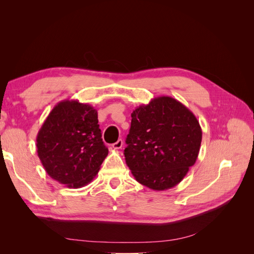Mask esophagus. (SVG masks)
Returning a JSON list of instances; mask_svg holds the SVG:
<instances>
[{
	"mask_svg": "<svg viewBox=\"0 0 254 254\" xmlns=\"http://www.w3.org/2000/svg\"><path fill=\"white\" fill-rule=\"evenodd\" d=\"M112 147H113L114 149H121V148L123 147V141H122L121 139L118 140L117 142L112 144Z\"/></svg>",
	"mask_w": 254,
	"mask_h": 254,
	"instance_id": "34e87169",
	"label": "esophagus"
}]
</instances>
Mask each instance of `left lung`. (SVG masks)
<instances>
[{
  "label": "left lung",
  "mask_w": 254,
  "mask_h": 254,
  "mask_svg": "<svg viewBox=\"0 0 254 254\" xmlns=\"http://www.w3.org/2000/svg\"><path fill=\"white\" fill-rule=\"evenodd\" d=\"M124 150L135 180L155 190L176 187L198 158L202 130L188 107L158 96L136 107Z\"/></svg>",
  "instance_id": "left-lung-1"
}]
</instances>
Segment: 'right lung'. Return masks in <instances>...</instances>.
Returning <instances> with one entry per match:
<instances>
[{"instance_id":"obj_1","label":"right lung","mask_w":254,"mask_h":254,"mask_svg":"<svg viewBox=\"0 0 254 254\" xmlns=\"http://www.w3.org/2000/svg\"><path fill=\"white\" fill-rule=\"evenodd\" d=\"M37 152L52 179L67 188L87 186L108 156L97 111L77 99L58 103L37 134Z\"/></svg>"}]
</instances>
